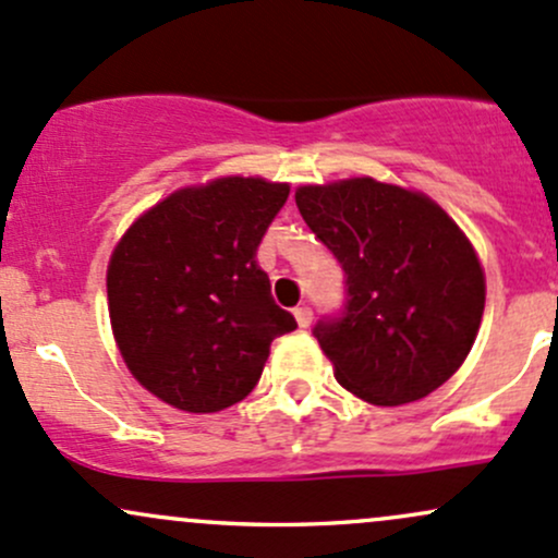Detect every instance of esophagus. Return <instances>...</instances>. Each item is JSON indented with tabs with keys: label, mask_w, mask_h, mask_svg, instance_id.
Segmentation results:
<instances>
[{
	"label": "esophagus",
	"mask_w": 558,
	"mask_h": 558,
	"mask_svg": "<svg viewBox=\"0 0 558 558\" xmlns=\"http://www.w3.org/2000/svg\"><path fill=\"white\" fill-rule=\"evenodd\" d=\"M294 318H296L299 328H307L310 324H313V310H310V307H296L294 310Z\"/></svg>",
	"instance_id": "34e87169"
}]
</instances>
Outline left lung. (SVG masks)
I'll use <instances>...</instances> for the list:
<instances>
[{
    "instance_id": "obj_1",
    "label": "left lung",
    "mask_w": 558,
    "mask_h": 558,
    "mask_svg": "<svg viewBox=\"0 0 558 558\" xmlns=\"http://www.w3.org/2000/svg\"><path fill=\"white\" fill-rule=\"evenodd\" d=\"M307 227L348 275L344 318L315 326L337 383L374 407H401L465 363L486 278L476 248L425 192L353 175L302 184Z\"/></svg>"
}]
</instances>
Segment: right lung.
Instances as JSON below:
<instances>
[{"instance_id":"right-lung-1","label":"right lung","mask_w":558,"mask_h":558,"mask_svg":"<svg viewBox=\"0 0 558 558\" xmlns=\"http://www.w3.org/2000/svg\"><path fill=\"white\" fill-rule=\"evenodd\" d=\"M291 186L219 175L181 186L138 216L107 267L117 350L141 387L190 414L243 401L269 344L296 328L256 264Z\"/></svg>"}]
</instances>
